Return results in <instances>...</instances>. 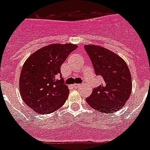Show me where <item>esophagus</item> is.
<instances>
[{"label": "esophagus", "mask_w": 150, "mask_h": 150, "mask_svg": "<svg viewBox=\"0 0 150 150\" xmlns=\"http://www.w3.org/2000/svg\"><path fill=\"white\" fill-rule=\"evenodd\" d=\"M81 84H74L73 85V88H79V87L81 86Z\"/></svg>", "instance_id": "obj_1"}]
</instances>
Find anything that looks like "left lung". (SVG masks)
<instances>
[{
	"instance_id": "8db88e82",
	"label": "left lung",
	"mask_w": 150,
	"mask_h": 150,
	"mask_svg": "<svg viewBox=\"0 0 150 150\" xmlns=\"http://www.w3.org/2000/svg\"><path fill=\"white\" fill-rule=\"evenodd\" d=\"M97 75L104 83L94 88L87 103L104 114L114 113L125 105L132 91V79L127 65L121 57L106 48L85 45Z\"/></svg>"
}]
</instances>
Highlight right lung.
<instances>
[{"label":"right lung","instance_id":"add662e5","mask_svg":"<svg viewBox=\"0 0 150 150\" xmlns=\"http://www.w3.org/2000/svg\"><path fill=\"white\" fill-rule=\"evenodd\" d=\"M75 44L54 43L42 47L26 60L20 76V93L23 102L38 114L59 109L69 97V89L61 76V66Z\"/></svg>","mask_w":150,"mask_h":150}]
</instances>
